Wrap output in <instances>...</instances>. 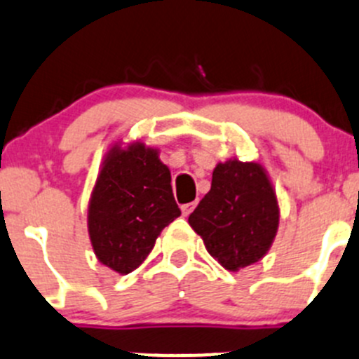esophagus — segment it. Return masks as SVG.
Here are the masks:
<instances>
[{"mask_svg": "<svg viewBox=\"0 0 359 359\" xmlns=\"http://www.w3.org/2000/svg\"><path fill=\"white\" fill-rule=\"evenodd\" d=\"M198 205V201H193V203H186V205H182V207H180V210H182V215L184 217H187V215L191 214V212L194 210V207H196Z\"/></svg>", "mask_w": 359, "mask_h": 359, "instance_id": "34e87169", "label": "esophagus"}]
</instances>
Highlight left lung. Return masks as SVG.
Returning <instances> with one entry per match:
<instances>
[{"label": "left lung", "mask_w": 359, "mask_h": 359, "mask_svg": "<svg viewBox=\"0 0 359 359\" xmlns=\"http://www.w3.org/2000/svg\"><path fill=\"white\" fill-rule=\"evenodd\" d=\"M189 224L229 272L259 261L279 226L276 191L263 166L238 159L219 163L210 191L189 215Z\"/></svg>", "instance_id": "1"}]
</instances>
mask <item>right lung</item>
Listing matches in <instances>:
<instances>
[{"instance_id":"1","label":"right lung","mask_w":359,"mask_h":359,"mask_svg":"<svg viewBox=\"0 0 359 359\" xmlns=\"http://www.w3.org/2000/svg\"><path fill=\"white\" fill-rule=\"evenodd\" d=\"M180 215L168 166L144 144L110 149L89 201V236L98 259L130 273L154 247L161 229Z\"/></svg>"}]
</instances>
